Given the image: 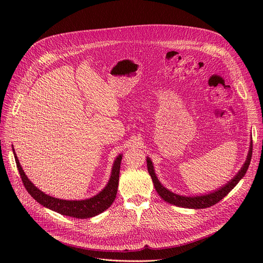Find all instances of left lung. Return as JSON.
Wrapping results in <instances>:
<instances>
[{"mask_svg":"<svg viewBox=\"0 0 263 263\" xmlns=\"http://www.w3.org/2000/svg\"><path fill=\"white\" fill-rule=\"evenodd\" d=\"M252 154H253V142L251 141L250 150H248L246 160L243 164V166L241 167V170L238 172V174L234 176L230 181H228L225 185L220 186L216 191L210 192V193H208V194L195 195V196L179 195L165 187L158 179L156 172H155L153 161L150 160L149 157H147V168H148V173H149L151 179H153L155 189L157 190L158 194L161 196V198L163 200H165L171 204H175L177 206H182V208L204 209V208H209V206L217 203L219 200H222L228 194V193L239 183V181L245 176V174L248 170V166H250V163L252 160Z\"/></svg>","mask_w":263,"mask_h":263,"instance_id":"left-lung-1","label":"left lung"}]
</instances>
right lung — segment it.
I'll return each mask as SVG.
<instances>
[{"label": "right lung", "mask_w": 263, "mask_h": 263, "mask_svg": "<svg viewBox=\"0 0 263 263\" xmlns=\"http://www.w3.org/2000/svg\"><path fill=\"white\" fill-rule=\"evenodd\" d=\"M13 156H15L16 164L21 176L22 182L26 189V191L30 193L31 196L37 200L40 204H43L46 208L58 212L62 215H67L70 217L76 218H89L98 215L108 209L110 204H112L116 198L117 189H118V181H119V171H120V163L122 159V155H118L113 163L112 172L106 185L102 191H100L98 194L87 198V199H81V200H66L52 197L43 191H40L38 187L34 185L30 179L27 178L24 171L22 170L18 157L15 153V149L12 147Z\"/></svg>", "instance_id": "right-lung-1"}]
</instances>
